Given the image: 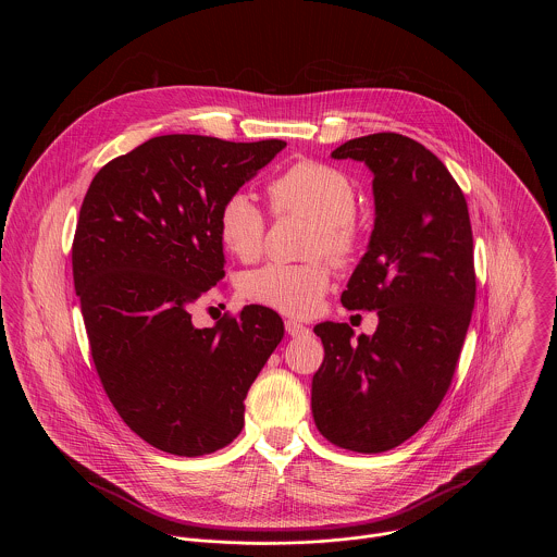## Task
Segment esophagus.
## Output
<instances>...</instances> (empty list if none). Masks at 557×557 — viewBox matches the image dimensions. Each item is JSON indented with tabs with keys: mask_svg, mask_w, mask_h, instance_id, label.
<instances>
[{
	"mask_svg": "<svg viewBox=\"0 0 557 557\" xmlns=\"http://www.w3.org/2000/svg\"><path fill=\"white\" fill-rule=\"evenodd\" d=\"M285 330H287L289 336H307V334L311 332L305 323L294 321V319H287V321H285Z\"/></svg>",
	"mask_w": 557,
	"mask_h": 557,
	"instance_id": "1",
	"label": "esophagus"
}]
</instances>
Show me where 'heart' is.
Returning a JSON list of instances; mask_svg holds the SVG:
<instances>
[{"label": "heart", "mask_w": 557, "mask_h": 557, "mask_svg": "<svg viewBox=\"0 0 557 557\" xmlns=\"http://www.w3.org/2000/svg\"><path fill=\"white\" fill-rule=\"evenodd\" d=\"M356 186L336 166L300 160L270 180L268 199L276 214H300L315 223L311 252H323L336 263L349 261L360 244L362 227L356 219ZM216 230L223 246L242 261L259 257L265 219L246 193H232L219 210ZM330 268L323 261L265 263L242 281L246 298L281 313L305 318L318 311L330 287Z\"/></svg>", "instance_id": "heart-1"}]
</instances>
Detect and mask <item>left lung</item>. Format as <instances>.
Returning a JSON list of instances; mask_svg holds the SVG:
<instances>
[{"label": "left lung", "instance_id": "8db88e82", "mask_svg": "<svg viewBox=\"0 0 557 557\" xmlns=\"http://www.w3.org/2000/svg\"><path fill=\"white\" fill-rule=\"evenodd\" d=\"M332 159L373 171L375 225L341 302L377 311L373 336L323 321L311 407L338 448L386 453L409 440L448 393L476 300L474 239L463 190L431 150L397 133L351 139Z\"/></svg>", "mask_w": 557, "mask_h": 557}]
</instances>
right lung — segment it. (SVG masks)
<instances>
[{"mask_svg": "<svg viewBox=\"0 0 557 557\" xmlns=\"http://www.w3.org/2000/svg\"><path fill=\"white\" fill-rule=\"evenodd\" d=\"M287 144L162 135L91 180L73 276L94 367L122 420L148 444L201 457L232 444L244 398L283 338L250 305L195 327L190 307L225 276L221 203Z\"/></svg>", "mask_w": 557, "mask_h": 557, "instance_id": "obj_1", "label": "right lung"}]
</instances>
